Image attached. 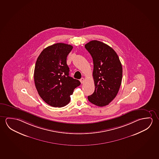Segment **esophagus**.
I'll use <instances>...</instances> for the list:
<instances>
[{"label":"esophagus","mask_w":159,"mask_h":159,"mask_svg":"<svg viewBox=\"0 0 159 159\" xmlns=\"http://www.w3.org/2000/svg\"><path fill=\"white\" fill-rule=\"evenodd\" d=\"M84 81H85V79L84 78H81V79H80V82H81V83H84Z\"/></svg>","instance_id":"esophagus-1"}]
</instances>
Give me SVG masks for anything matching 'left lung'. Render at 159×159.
<instances>
[{
    "mask_svg": "<svg viewBox=\"0 0 159 159\" xmlns=\"http://www.w3.org/2000/svg\"><path fill=\"white\" fill-rule=\"evenodd\" d=\"M85 48L92 56L94 65L95 89L88 96V101L99 107L108 105L121 85L123 68L118 56L109 46L99 41H89Z\"/></svg>",
    "mask_w": 159,
    "mask_h": 159,
    "instance_id": "8db88e82",
    "label": "left lung"
}]
</instances>
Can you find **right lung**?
I'll return each mask as SVG.
<instances>
[{
	"mask_svg": "<svg viewBox=\"0 0 159 159\" xmlns=\"http://www.w3.org/2000/svg\"><path fill=\"white\" fill-rule=\"evenodd\" d=\"M73 46L57 43L43 50L36 62L34 82L41 98L53 107L69 103L75 88L81 84L69 76L67 57Z\"/></svg>",
	"mask_w": 159,
	"mask_h": 159,
	"instance_id": "obj_1",
	"label": "right lung"
}]
</instances>
